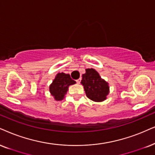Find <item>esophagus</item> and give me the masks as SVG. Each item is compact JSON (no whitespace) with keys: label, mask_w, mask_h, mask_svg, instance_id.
I'll return each instance as SVG.
<instances>
[{"label":"esophagus","mask_w":155,"mask_h":155,"mask_svg":"<svg viewBox=\"0 0 155 155\" xmlns=\"http://www.w3.org/2000/svg\"><path fill=\"white\" fill-rule=\"evenodd\" d=\"M80 82H81V79H79L76 80V83L77 84H80Z\"/></svg>","instance_id":"1"}]
</instances>
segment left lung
I'll use <instances>...</instances> for the list:
<instances>
[{
	"label": "left lung",
	"mask_w": 155,
	"mask_h": 155,
	"mask_svg": "<svg viewBox=\"0 0 155 155\" xmlns=\"http://www.w3.org/2000/svg\"><path fill=\"white\" fill-rule=\"evenodd\" d=\"M86 95L91 100L100 102L107 99L109 93V84L101 79L99 74L94 68H87L82 75L81 81Z\"/></svg>",
	"instance_id": "1"
}]
</instances>
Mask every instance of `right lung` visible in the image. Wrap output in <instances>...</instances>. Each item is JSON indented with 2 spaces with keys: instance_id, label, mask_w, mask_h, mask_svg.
<instances>
[{
  "instance_id": "add662e5",
  "label": "right lung",
  "mask_w": 155,
  "mask_h": 155,
  "mask_svg": "<svg viewBox=\"0 0 155 155\" xmlns=\"http://www.w3.org/2000/svg\"><path fill=\"white\" fill-rule=\"evenodd\" d=\"M74 84H76V81L71 79L69 74L58 73L49 87L51 94L54 97L55 100H62L68 91V87Z\"/></svg>"
}]
</instances>
